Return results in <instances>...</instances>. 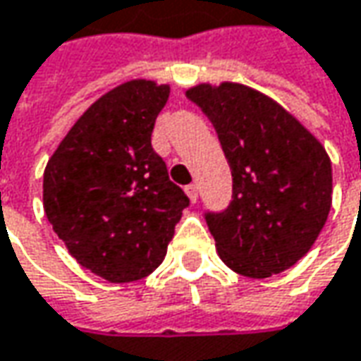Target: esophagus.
<instances>
[{
    "label": "esophagus",
    "instance_id": "1",
    "mask_svg": "<svg viewBox=\"0 0 361 361\" xmlns=\"http://www.w3.org/2000/svg\"><path fill=\"white\" fill-rule=\"evenodd\" d=\"M185 192H187L188 201L197 202V199H199V187H197V185H188V187L185 188Z\"/></svg>",
    "mask_w": 361,
    "mask_h": 361
}]
</instances>
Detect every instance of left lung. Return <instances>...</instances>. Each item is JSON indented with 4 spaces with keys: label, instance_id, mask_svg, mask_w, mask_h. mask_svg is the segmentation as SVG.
<instances>
[{
    "label": "left lung",
    "instance_id": "obj_1",
    "mask_svg": "<svg viewBox=\"0 0 361 361\" xmlns=\"http://www.w3.org/2000/svg\"><path fill=\"white\" fill-rule=\"evenodd\" d=\"M187 96L213 122L233 173V201L207 215L221 261L265 279L307 255L331 209L324 145L277 100L239 82H201Z\"/></svg>",
    "mask_w": 361,
    "mask_h": 361
}]
</instances>
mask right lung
<instances>
[{
  "mask_svg": "<svg viewBox=\"0 0 361 361\" xmlns=\"http://www.w3.org/2000/svg\"><path fill=\"white\" fill-rule=\"evenodd\" d=\"M169 84L136 78L76 120L44 171L46 216L84 269L110 283L138 281L164 261L187 195L152 150Z\"/></svg>",
  "mask_w": 361,
  "mask_h": 361,
  "instance_id": "obj_1",
  "label": "right lung"
}]
</instances>
